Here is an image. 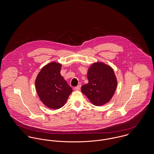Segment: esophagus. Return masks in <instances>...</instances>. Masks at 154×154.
Returning a JSON list of instances; mask_svg holds the SVG:
<instances>
[{
	"mask_svg": "<svg viewBox=\"0 0 154 154\" xmlns=\"http://www.w3.org/2000/svg\"><path fill=\"white\" fill-rule=\"evenodd\" d=\"M80 88H81V85H79L75 87H74V90L75 91H79L80 90Z\"/></svg>",
	"mask_w": 154,
	"mask_h": 154,
	"instance_id": "34e87169",
	"label": "esophagus"
}]
</instances>
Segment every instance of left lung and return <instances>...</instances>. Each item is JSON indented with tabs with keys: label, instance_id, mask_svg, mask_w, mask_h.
Here are the masks:
<instances>
[{
	"label": "left lung",
	"instance_id": "1",
	"mask_svg": "<svg viewBox=\"0 0 154 154\" xmlns=\"http://www.w3.org/2000/svg\"><path fill=\"white\" fill-rule=\"evenodd\" d=\"M87 78L88 83L81 87L83 94L95 106L108 103L118 84L113 69L103 62H95L88 68Z\"/></svg>",
	"mask_w": 154,
	"mask_h": 154
}]
</instances>
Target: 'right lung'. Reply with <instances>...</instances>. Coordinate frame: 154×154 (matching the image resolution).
I'll list each match as a JSON object with an SVG mask.
<instances>
[{"label": "right lung", "instance_id": "obj_1", "mask_svg": "<svg viewBox=\"0 0 154 154\" xmlns=\"http://www.w3.org/2000/svg\"><path fill=\"white\" fill-rule=\"evenodd\" d=\"M61 64L53 61L42 67L36 77V92L43 104L57 109L64 106L72 89L60 74Z\"/></svg>", "mask_w": 154, "mask_h": 154}]
</instances>
